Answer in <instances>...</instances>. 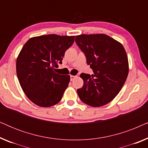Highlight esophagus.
Returning <instances> with one entry per match:
<instances>
[{"label": "esophagus", "mask_w": 148, "mask_h": 148, "mask_svg": "<svg viewBox=\"0 0 148 148\" xmlns=\"http://www.w3.org/2000/svg\"><path fill=\"white\" fill-rule=\"evenodd\" d=\"M77 77V76H75V75H71V77H70V78H71V81H73L74 79L75 78H76Z\"/></svg>", "instance_id": "esophagus-1"}]
</instances>
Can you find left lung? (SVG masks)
I'll return each mask as SVG.
<instances>
[{
    "label": "left lung",
    "mask_w": 148,
    "mask_h": 148,
    "mask_svg": "<svg viewBox=\"0 0 148 148\" xmlns=\"http://www.w3.org/2000/svg\"><path fill=\"white\" fill-rule=\"evenodd\" d=\"M75 42L94 72L80 75L84 86L77 90L78 96L89 106H104L115 98L127 79L129 63L125 48L105 34L77 36Z\"/></svg>",
    "instance_id": "obj_1"
}]
</instances>
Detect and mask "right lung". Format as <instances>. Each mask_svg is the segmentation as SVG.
<instances>
[{
	"instance_id": "1",
	"label": "right lung",
	"mask_w": 148,
	"mask_h": 148,
	"mask_svg": "<svg viewBox=\"0 0 148 148\" xmlns=\"http://www.w3.org/2000/svg\"><path fill=\"white\" fill-rule=\"evenodd\" d=\"M75 36L43 35L30 38L20 52L16 70L19 84L32 102L41 107L58 103L70 82L69 75L56 73Z\"/></svg>"
}]
</instances>
